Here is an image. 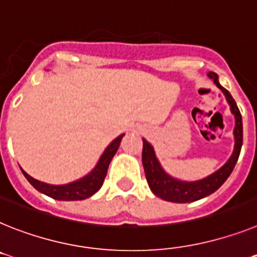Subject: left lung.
<instances>
[{"label":"left lung","instance_id":"8db88e82","mask_svg":"<svg viewBox=\"0 0 257 257\" xmlns=\"http://www.w3.org/2000/svg\"><path fill=\"white\" fill-rule=\"evenodd\" d=\"M214 84L222 91V93L226 97L227 102L230 105V110L235 117V127H234V146L233 155L230 156V159L221 169H218L213 174H210L207 178L200 179L195 182H185L175 179L168 174L160 165L159 160L155 155V150L146 139H143V153H142V161H143L144 173L150 188L152 190L156 196L161 197L162 200L172 201V203H191L199 199L208 196L217 191L221 186L225 183L229 175L233 172L234 166L238 161L239 153L243 144V124H242V115L239 111L236 102L230 92L225 89L222 85L218 83V76L214 72H208Z\"/></svg>","mask_w":257,"mask_h":257}]
</instances>
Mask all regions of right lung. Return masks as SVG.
Segmentation results:
<instances>
[{
    "mask_svg": "<svg viewBox=\"0 0 257 257\" xmlns=\"http://www.w3.org/2000/svg\"><path fill=\"white\" fill-rule=\"evenodd\" d=\"M123 135L124 134H122L118 138H115L106 147V150L104 151V153H102L100 160H98L97 165L95 166V169L89 174H87L83 178L78 179V181L67 183V185H48V183H44V182L32 178L24 170H22V173H23L24 177L27 178V181L30 182L31 185L36 188L37 191L43 192L44 195H47L49 197H53L56 200H84L87 197L96 194L101 188L105 177H106L109 164H110L111 159H113L115 152L118 151V147H119L120 140H122Z\"/></svg>",
    "mask_w": 257,
    "mask_h": 257,
    "instance_id": "add662e5",
    "label": "right lung"
}]
</instances>
